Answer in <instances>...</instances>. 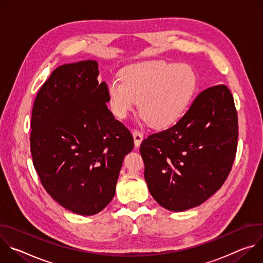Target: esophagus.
I'll use <instances>...</instances> for the list:
<instances>
[{"label":"esophagus","mask_w":263,"mask_h":263,"mask_svg":"<svg viewBox=\"0 0 263 263\" xmlns=\"http://www.w3.org/2000/svg\"><path fill=\"white\" fill-rule=\"evenodd\" d=\"M132 135H133V138H134L135 146H139L141 141H142V139H143V133L140 132L139 130H134Z\"/></svg>","instance_id":"obj_1"}]
</instances>
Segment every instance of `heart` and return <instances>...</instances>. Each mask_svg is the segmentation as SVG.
<instances>
[{
  "label": "heart",
  "instance_id": "obj_1",
  "mask_svg": "<svg viewBox=\"0 0 263 263\" xmlns=\"http://www.w3.org/2000/svg\"><path fill=\"white\" fill-rule=\"evenodd\" d=\"M197 74L189 64L160 60L133 63L121 72V81L107 85L110 109L124 120L137 105L142 120L156 128L175 125L190 108L197 88Z\"/></svg>",
  "mask_w": 263,
  "mask_h": 263
}]
</instances>
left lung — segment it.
I'll list each match as a JSON object with an SVG mask.
<instances>
[{
  "instance_id": "8db88e82",
  "label": "left lung",
  "mask_w": 263,
  "mask_h": 263,
  "mask_svg": "<svg viewBox=\"0 0 263 263\" xmlns=\"http://www.w3.org/2000/svg\"><path fill=\"white\" fill-rule=\"evenodd\" d=\"M233 97L224 85L202 91L172 128L140 144L149 194L170 211L197 207L226 181L237 148Z\"/></svg>"
}]
</instances>
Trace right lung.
I'll return each mask as SVG.
<instances>
[{"label":"right lung","instance_id":"obj_1","mask_svg":"<svg viewBox=\"0 0 263 263\" xmlns=\"http://www.w3.org/2000/svg\"><path fill=\"white\" fill-rule=\"evenodd\" d=\"M99 63L58 66L37 93L31 118L34 167L48 194L63 208L93 215L114 199L131 133L107 108Z\"/></svg>","mask_w":263,"mask_h":263}]
</instances>
